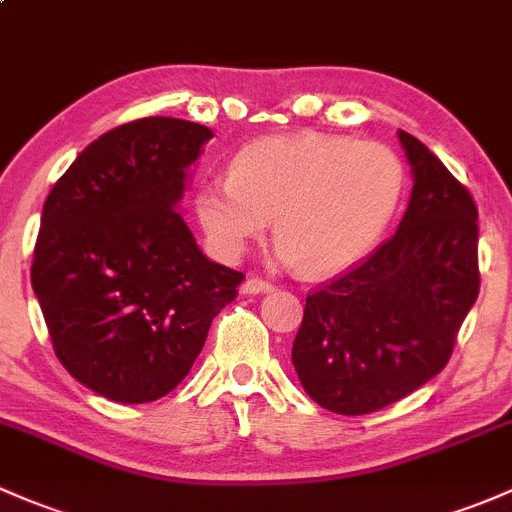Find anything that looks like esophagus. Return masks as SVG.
I'll use <instances>...</instances> for the list:
<instances>
[{"label": "esophagus", "mask_w": 512, "mask_h": 512, "mask_svg": "<svg viewBox=\"0 0 512 512\" xmlns=\"http://www.w3.org/2000/svg\"><path fill=\"white\" fill-rule=\"evenodd\" d=\"M274 284L267 282V279L262 277H247L245 282H242L240 292L242 294H265V292H272Z\"/></svg>", "instance_id": "esophagus-1"}]
</instances>
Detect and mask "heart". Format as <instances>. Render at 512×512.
Segmentation results:
<instances>
[{
	"label": "heart",
	"instance_id": "heart-1",
	"mask_svg": "<svg viewBox=\"0 0 512 512\" xmlns=\"http://www.w3.org/2000/svg\"><path fill=\"white\" fill-rule=\"evenodd\" d=\"M407 171L395 149L324 132L265 137L242 147L228 179L198 186L196 215L225 260L274 218L279 255L306 274L363 260L402 206Z\"/></svg>",
	"mask_w": 512,
	"mask_h": 512
}]
</instances>
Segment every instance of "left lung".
<instances>
[{"instance_id": "left-lung-1", "label": "left lung", "mask_w": 512, "mask_h": 512, "mask_svg": "<svg viewBox=\"0 0 512 512\" xmlns=\"http://www.w3.org/2000/svg\"><path fill=\"white\" fill-rule=\"evenodd\" d=\"M414 186L400 228L306 297L292 363L336 414L378 412L444 370L478 297V208L419 139L400 129Z\"/></svg>"}]
</instances>
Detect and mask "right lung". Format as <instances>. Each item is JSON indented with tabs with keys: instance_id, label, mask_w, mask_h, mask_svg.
Returning <instances> with one entry per match:
<instances>
[{
	"instance_id": "1",
	"label": "right lung",
	"mask_w": 512,
	"mask_h": 512,
	"mask_svg": "<svg viewBox=\"0 0 512 512\" xmlns=\"http://www.w3.org/2000/svg\"><path fill=\"white\" fill-rule=\"evenodd\" d=\"M211 137L176 117L127 122L88 144L43 203L31 287L56 358L107 400L169 395L238 297L245 274L208 260L176 211Z\"/></svg>"
}]
</instances>
